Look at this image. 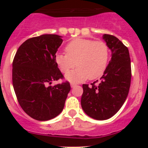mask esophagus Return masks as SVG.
<instances>
[{
    "label": "esophagus",
    "mask_w": 148,
    "mask_h": 148,
    "mask_svg": "<svg viewBox=\"0 0 148 148\" xmlns=\"http://www.w3.org/2000/svg\"><path fill=\"white\" fill-rule=\"evenodd\" d=\"M70 85H71V87H75V86H76V84L71 83V84H70Z\"/></svg>",
    "instance_id": "34e87169"
}]
</instances>
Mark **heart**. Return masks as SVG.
Segmentation results:
<instances>
[{
    "instance_id": "heart-1",
    "label": "heart",
    "mask_w": 148,
    "mask_h": 148,
    "mask_svg": "<svg viewBox=\"0 0 148 148\" xmlns=\"http://www.w3.org/2000/svg\"><path fill=\"white\" fill-rule=\"evenodd\" d=\"M65 52L66 55H56V62L63 73H68L75 66L78 67L66 75L70 82L99 78L105 71L109 61V47L103 40L76 38L66 44Z\"/></svg>"
}]
</instances>
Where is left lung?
<instances>
[{
  "mask_svg": "<svg viewBox=\"0 0 148 148\" xmlns=\"http://www.w3.org/2000/svg\"><path fill=\"white\" fill-rule=\"evenodd\" d=\"M103 38L112 51V58L101 82L83 84L81 104L86 114L96 120H106L114 116L127 97L131 82L129 50L113 35L104 34Z\"/></svg>",
  "mask_w": 148,
  "mask_h": 148,
  "instance_id": "8db88e82",
  "label": "left lung"
}]
</instances>
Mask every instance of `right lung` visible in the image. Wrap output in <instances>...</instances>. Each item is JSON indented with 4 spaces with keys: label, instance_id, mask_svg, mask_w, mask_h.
<instances>
[{
    "label": "right lung",
    "instance_id": "1",
    "mask_svg": "<svg viewBox=\"0 0 148 148\" xmlns=\"http://www.w3.org/2000/svg\"><path fill=\"white\" fill-rule=\"evenodd\" d=\"M61 36L42 35L30 38L19 47L12 62V84L18 101L28 116L38 121L52 119L61 113L70 82L49 86L64 79L56 64Z\"/></svg>",
    "mask_w": 148,
    "mask_h": 148
}]
</instances>
